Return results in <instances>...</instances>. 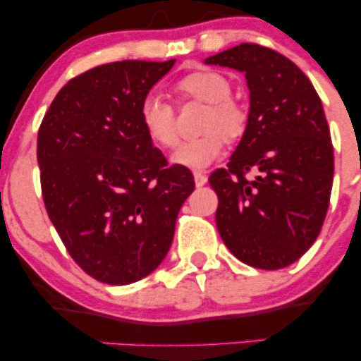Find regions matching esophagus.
<instances>
[{
    "label": "esophagus",
    "mask_w": 361,
    "mask_h": 361,
    "mask_svg": "<svg viewBox=\"0 0 361 361\" xmlns=\"http://www.w3.org/2000/svg\"><path fill=\"white\" fill-rule=\"evenodd\" d=\"M193 178H195V185L197 186H204L207 183V175L202 171H195L193 173Z\"/></svg>",
    "instance_id": "obj_1"
}]
</instances>
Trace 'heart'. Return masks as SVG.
Segmentation results:
<instances>
[{
    "instance_id": "1",
    "label": "heart",
    "mask_w": 361,
    "mask_h": 361,
    "mask_svg": "<svg viewBox=\"0 0 361 361\" xmlns=\"http://www.w3.org/2000/svg\"><path fill=\"white\" fill-rule=\"evenodd\" d=\"M175 93L180 100L207 103L202 118V130L205 134L180 144L171 156V161L178 166L200 171L222 156L226 139L234 140L243 134L247 120L246 110L238 100L229 97L231 82L227 78L210 69L185 74L176 81ZM139 120L147 137L156 146L169 149L178 142L175 109L157 94L144 97L139 106Z\"/></svg>"
}]
</instances>
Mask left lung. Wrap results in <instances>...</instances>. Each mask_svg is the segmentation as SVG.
Masks as SVG:
<instances>
[{
	"label": "left lung",
	"mask_w": 361,
	"mask_h": 361,
	"mask_svg": "<svg viewBox=\"0 0 361 361\" xmlns=\"http://www.w3.org/2000/svg\"><path fill=\"white\" fill-rule=\"evenodd\" d=\"M205 64L238 69L250 88L241 142L209 178L219 234L243 263L280 270L312 246L329 207L334 152L321 98L292 61L263 45L239 44Z\"/></svg>",
	"instance_id": "8db88e82"
}]
</instances>
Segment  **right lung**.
Instances as JSON below:
<instances>
[{"instance_id":"add662e5","label":"right lung","mask_w":361,"mask_h":361,"mask_svg":"<svg viewBox=\"0 0 361 361\" xmlns=\"http://www.w3.org/2000/svg\"><path fill=\"white\" fill-rule=\"evenodd\" d=\"M175 64L98 66L61 88L40 123L37 161L49 219L94 280L134 283L168 255L193 192L188 168L168 166L139 120L149 90Z\"/></svg>"}]
</instances>
